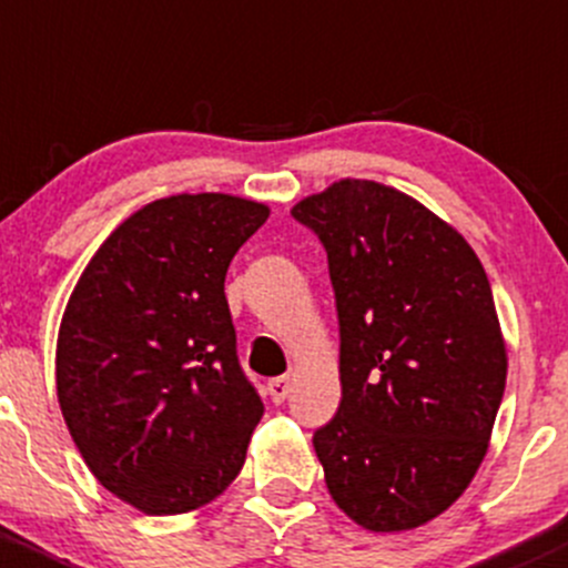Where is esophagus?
<instances>
[{"instance_id": "esophagus-1", "label": "esophagus", "mask_w": 568, "mask_h": 568, "mask_svg": "<svg viewBox=\"0 0 568 568\" xmlns=\"http://www.w3.org/2000/svg\"><path fill=\"white\" fill-rule=\"evenodd\" d=\"M268 397H272V403H283L285 397H288V392H291V378H285V375H280V378H272L268 381Z\"/></svg>"}]
</instances>
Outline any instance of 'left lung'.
Returning a JSON list of instances; mask_svg holds the SVG:
<instances>
[{
	"instance_id": "left-lung-1",
	"label": "left lung",
	"mask_w": 568,
	"mask_h": 568,
	"mask_svg": "<svg viewBox=\"0 0 568 568\" xmlns=\"http://www.w3.org/2000/svg\"><path fill=\"white\" fill-rule=\"evenodd\" d=\"M321 239L343 399L313 435L334 504L375 534L419 528L487 455L506 345L470 244L399 190L339 179L291 209Z\"/></svg>"
}]
</instances>
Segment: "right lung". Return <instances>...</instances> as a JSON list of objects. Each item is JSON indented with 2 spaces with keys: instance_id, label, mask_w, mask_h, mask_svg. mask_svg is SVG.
Segmentation results:
<instances>
[{
  "instance_id": "obj_1",
  "label": "right lung",
  "mask_w": 568,
  "mask_h": 568,
  "mask_svg": "<svg viewBox=\"0 0 568 568\" xmlns=\"http://www.w3.org/2000/svg\"><path fill=\"white\" fill-rule=\"evenodd\" d=\"M266 217L225 193L152 201L64 307L59 408L94 479L143 515L199 509L247 457L264 403L239 364L225 272Z\"/></svg>"
}]
</instances>
